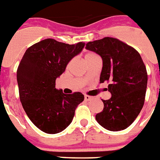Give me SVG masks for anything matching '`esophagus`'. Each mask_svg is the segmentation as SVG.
<instances>
[{"label": "esophagus", "mask_w": 160, "mask_h": 160, "mask_svg": "<svg viewBox=\"0 0 160 160\" xmlns=\"http://www.w3.org/2000/svg\"><path fill=\"white\" fill-rule=\"evenodd\" d=\"M84 98H85V101H92V99L94 98V97H93V96H88V95H85V96H84Z\"/></svg>", "instance_id": "esophagus-1"}]
</instances>
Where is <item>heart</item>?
Instances as JSON below:
<instances>
[{
    "label": "heart",
    "mask_w": 160,
    "mask_h": 160,
    "mask_svg": "<svg viewBox=\"0 0 160 160\" xmlns=\"http://www.w3.org/2000/svg\"><path fill=\"white\" fill-rule=\"evenodd\" d=\"M93 55H96V54L92 53V52H89V53H88L87 55H86L85 59H88V58H89V57H92V56H93Z\"/></svg>",
    "instance_id": "heart-1"
}]
</instances>
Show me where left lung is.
Listing matches in <instances>:
<instances>
[{
  "instance_id": "8db88e82",
  "label": "left lung",
  "mask_w": 160,
  "mask_h": 160,
  "mask_svg": "<svg viewBox=\"0 0 160 160\" xmlns=\"http://www.w3.org/2000/svg\"><path fill=\"white\" fill-rule=\"evenodd\" d=\"M86 48L102 58L100 83L109 82L112 96L102 100L104 108L96 115V121L113 132L124 130L137 118L145 102L147 71L138 51L114 38L89 42Z\"/></svg>"
}]
</instances>
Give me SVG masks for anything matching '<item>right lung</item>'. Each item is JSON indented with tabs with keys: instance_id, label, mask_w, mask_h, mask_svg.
Segmentation results:
<instances>
[{
	"instance_id": "right-lung-1",
	"label": "right lung",
	"mask_w": 160,
	"mask_h": 160,
	"mask_svg": "<svg viewBox=\"0 0 160 160\" xmlns=\"http://www.w3.org/2000/svg\"><path fill=\"white\" fill-rule=\"evenodd\" d=\"M85 43L69 45L47 38L25 51L17 69L21 104L38 128L48 134L60 132L72 122L75 109L84 101L81 92L64 94L55 80Z\"/></svg>"
}]
</instances>
